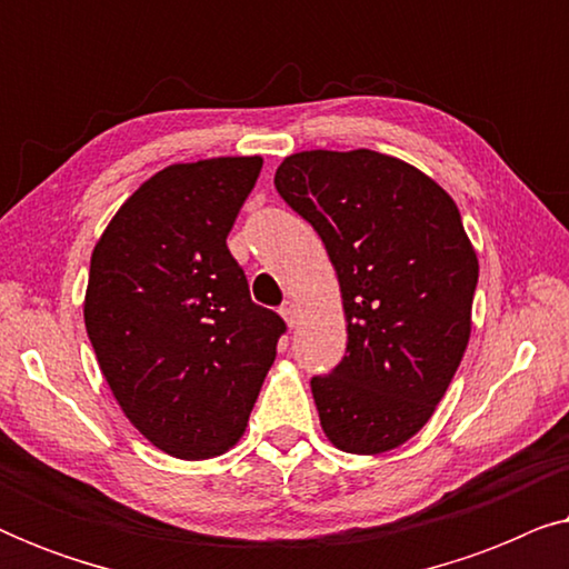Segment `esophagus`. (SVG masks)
Segmentation results:
<instances>
[{
	"mask_svg": "<svg viewBox=\"0 0 569 569\" xmlns=\"http://www.w3.org/2000/svg\"><path fill=\"white\" fill-rule=\"evenodd\" d=\"M279 313H282V318L287 321V326H295V316H298V308H295V302L284 300L282 308H279Z\"/></svg>",
	"mask_w": 569,
	"mask_h": 569,
	"instance_id": "1",
	"label": "esophagus"
}]
</instances>
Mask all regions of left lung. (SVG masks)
Segmentation results:
<instances>
[{"label": "left lung", "instance_id": "1", "mask_svg": "<svg viewBox=\"0 0 569 569\" xmlns=\"http://www.w3.org/2000/svg\"><path fill=\"white\" fill-rule=\"evenodd\" d=\"M274 186L321 236L345 300L347 355L310 378L326 438L360 456L399 448L432 417L469 345L479 261L456 201L372 150L290 154Z\"/></svg>", "mask_w": 569, "mask_h": 569}]
</instances>
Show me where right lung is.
Returning <instances> with one entry per match:
<instances>
[{
  "instance_id": "right-lung-1",
  "label": "right lung",
  "mask_w": 569,
  "mask_h": 569,
  "mask_svg": "<svg viewBox=\"0 0 569 569\" xmlns=\"http://www.w3.org/2000/svg\"><path fill=\"white\" fill-rule=\"evenodd\" d=\"M261 158L170 166L131 193L90 259L84 326L129 422L186 461L236 446L287 323L256 306L228 232Z\"/></svg>"
}]
</instances>
